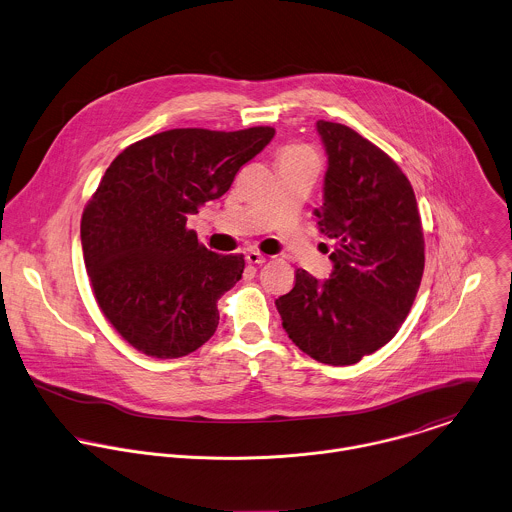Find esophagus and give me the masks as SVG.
Wrapping results in <instances>:
<instances>
[{"mask_svg": "<svg viewBox=\"0 0 512 512\" xmlns=\"http://www.w3.org/2000/svg\"><path fill=\"white\" fill-rule=\"evenodd\" d=\"M245 259H247V263H251V265H263V263H265V255H261V253L255 251V249L247 251V253H245Z\"/></svg>", "mask_w": 512, "mask_h": 512, "instance_id": "obj_1", "label": "esophagus"}]
</instances>
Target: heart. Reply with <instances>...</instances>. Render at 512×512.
I'll use <instances>...</instances> for the list:
<instances>
[{
  "label": "heart",
  "instance_id": "b5f03b06",
  "mask_svg": "<svg viewBox=\"0 0 512 512\" xmlns=\"http://www.w3.org/2000/svg\"><path fill=\"white\" fill-rule=\"evenodd\" d=\"M283 157H313V153L305 147H287L283 151Z\"/></svg>",
  "mask_w": 512,
  "mask_h": 512
}]
</instances>
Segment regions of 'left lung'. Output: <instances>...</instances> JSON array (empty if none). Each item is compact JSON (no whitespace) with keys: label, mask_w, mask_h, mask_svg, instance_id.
Wrapping results in <instances>:
<instances>
[{"label":"left lung","mask_w":512,"mask_h":512,"mask_svg":"<svg viewBox=\"0 0 512 512\" xmlns=\"http://www.w3.org/2000/svg\"><path fill=\"white\" fill-rule=\"evenodd\" d=\"M327 151L321 233L331 279L303 269L275 301L289 339L319 363L345 367L387 345L407 319L425 269L415 191L399 165L347 125L317 121Z\"/></svg>","instance_id":"8db88e82"}]
</instances>
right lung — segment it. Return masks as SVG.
<instances>
[{
  "label": "right lung",
  "mask_w": 512,
  "mask_h": 512,
  "mask_svg": "<svg viewBox=\"0 0 512 512\" xmlns=\"http://www.w3.org/2000/svg\"><path fill=\"white\" fill-rule=\"evenodd\" d=\"M273 135V127L155 133L111 161L85 205L81 247L95 301L147 357H185L213 337L217 301L245 259L203 247L187 217L227 193Z\"/></svg>",
  "instance_id": "add662e5"
}]
</instances>
